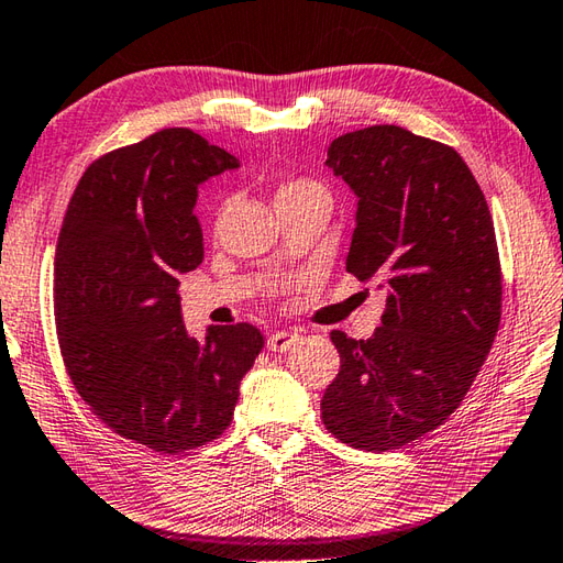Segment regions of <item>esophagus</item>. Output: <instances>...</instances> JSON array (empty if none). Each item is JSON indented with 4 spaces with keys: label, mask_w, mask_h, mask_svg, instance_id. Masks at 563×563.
<instances>
[{
    "label": "esophagus",
    "mask_w": 563,
    "mask_h": 563,
    "mask_svg": "<svg viewBox=\"0 0 563 563\" xmlns=\"http://www.w3.org/2000/svg\"><path fill=\"white\" fill-rule=\"evenodd\" d=\"M297 341H299L297 333L278 331V333H271V335H268V343H266V345H268L271 352H285V350H290Z\"/></svg>",
    "instance_id": "1"
}]
</instances>
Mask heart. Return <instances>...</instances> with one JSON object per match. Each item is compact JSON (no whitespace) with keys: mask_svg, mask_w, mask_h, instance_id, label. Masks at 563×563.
<instances>
[{"mask_svg":"<svg viewBox=\"0 0 563 563\" xmlns=\"http://www.w3.org/2000/svg\"><path fill=\"white\" fill-rule=\"evenodd\" d=\"M313 189H321L319 185H313V181H305V179H295V181H287V185H283L276 194V199H280V196H290V194H302V191H313Z\"/></svg>","mask_w":563,"mask_h":563,"instance_id":"heart-1","label":"heart"}]
</instances>
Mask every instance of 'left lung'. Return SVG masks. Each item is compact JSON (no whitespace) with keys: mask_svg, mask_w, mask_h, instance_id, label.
<instances>
[{"mask_svg":"<svg viewBox=\"0 0 563 563\" xmlns=\"http://www.w3.org/2000/svg\"><path fill=\"white\" fill-rule=\"evenodd\" d=\"M325 167L357 196L345 266L386 290L367 341L333 331L341 372L321 398L335 439L394 451L459 408L501 319V266L477 179L451 146L394 124L338 136Z\"/></svg>","mask_w":563,"mask_h":563,"instance_id":"obj_1","label":"left lung"}]
</instances>
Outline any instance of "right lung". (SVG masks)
Listing matches in <instances>:
<instances>
[{
  "label": "right lung",
  "instance_id": "obj_1",
  "mask_svg": "<svg viewBox=\"0 0 563 563\" xmlns=\"http://www.w3.org/2000/svg\"><path fill=\"white\" fill-rule=\"evenodd\" d=\"M240 161L191 129H163L90 165L55 254L64 364L117 434L163 453L218 439L264 347L252 323L185 329L179 273L203 261L199 187Z\"/></svg>",
  "mask_w": 563,
  "mask_h": 563
}]
</instances>
